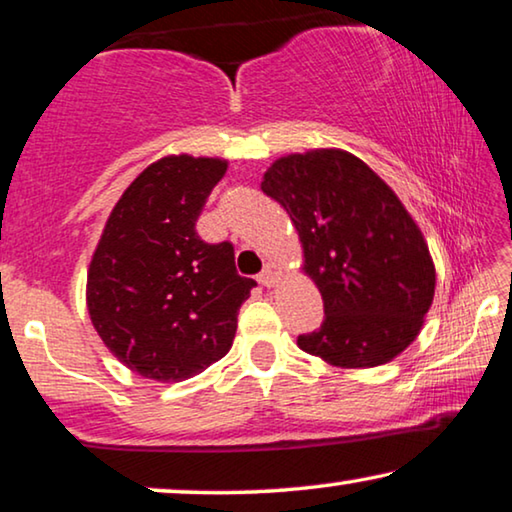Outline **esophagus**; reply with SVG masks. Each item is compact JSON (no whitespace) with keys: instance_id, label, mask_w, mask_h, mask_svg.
I'll return each instance as SVG.
<instances>
[{"instance_id":"1","label":"esophagus","mask_w":512,"mask_h":512,"mask_svg":"<svg viewBox=\"0 0 512 512\" xmlns=\"http://www.w3.org/2000/svg\"><path fill=\"white\" fill-rule=\"evenodd\" d=\"M258 284H263V286H268V288L277 286V284H279V270H277V265L265 263L263 272L258 274Z\"/></svg>"}]
</instances>
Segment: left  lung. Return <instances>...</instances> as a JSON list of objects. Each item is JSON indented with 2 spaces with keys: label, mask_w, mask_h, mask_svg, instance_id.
<instances>
[{
  "label": "left lung",
  "mask_w": 512,
  "mask_h": 512,
  "mask_svg": "<svg viewBox=\"0 0 512 512\" xmlns=\"http://www.w3.org/2000/svg\"><path fill=\"white\" fill-rule=\"evenodd\" d=\"M261 189L291 217L302 270L323 298L325 318L298 337L302 351L342 369L397 358L425 323L436 270L395 191L344 150L281 157Z\"/></svg>",
  "instance_id": "obj_1"
}]
</instances>
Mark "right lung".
Masks as SVG:
<instances>
[{
  "label": "right lung",
  "instance_id": "right-lung-1",
  "mask_svg": "<svg viewBox=\"0 0 512 512\" xmlns=\"http://www.w3.org/2000/svg\"><path fill=\"white\" fill-rule=\"evenodd\" d=\"M228 161L170 154L133 180L87 270V311L110 353L145 379L184 381L233 346L256 286L231 242L207 244L196 221Z\"/></svg>",
  "mask_w": 512,
  "mask_h": 512
}]
</instances>
